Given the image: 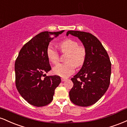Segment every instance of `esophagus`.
I'll list each match as a JSON object with an SVG mask.
<instances>
[{"label": "esophagus", "instance_id": "1", "mask_svg": "<svg viewBox=\"0 0 127 127\" xmlns=\"http://www.w3.org/2000/svg\"><path fill=\"white\" fill-rule=\"evenodd\" d=\"M67 79V78H62V81H63V82H64V81H66Z\"/></svg>", "mask_w": 127, "mask_h": 127}]
</instances>
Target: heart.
Returning a JSON list of instances; mask_svg holds the SVG:
<instances>
[{
	"label": "heart",
	"instance_id": "b5f03b06",
	"mask_svg": "<svg viewBox=\"0 0 127 127\" xmlns=\"http://www.w3.org/2000/svg\"><path fill=\"white\" fill-rule=\"evenodd\" d=\"M59 46L62 52L67 53L65 59L67 63L55 65L53 68V73L61 77L67 78L73 73L75 66L80 67L83 65L87 52L84 46H79L78 42L72 39H65L60 42ZM46 54L52 63L57 64L59 62V53L51 45L48 47Z\"/></svg>",
	"mask_w": 127,
	"mask_h": 127
}]
</instances>
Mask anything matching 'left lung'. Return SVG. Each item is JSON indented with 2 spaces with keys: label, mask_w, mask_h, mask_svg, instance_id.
Instances as JSON below:
<instances>
[{
  "label": "left lung",
  "mask_w": 127,
  "mask_h": 127,
  "mask_svg": "<svg viewBox=\"0 0 127 127\" xmlns=\"http://www.w3.org/2000/svg\"><path fill=\"white\" fill-rule=\"evenodd\" d=\"M68 34L78 37L87 52L82 68L71 79L73 87L69 92L71 101L87 107L95 104L105 94L110 84L111 63L107 52L95 36L90 33L70 30Z\"/></svg>",
  "instance_id": "1"
}]
</instances>
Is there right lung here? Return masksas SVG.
I'll return each mask as SVG.
<instances>
[{
  "mask_svg": "<svg viewBox=\"0 0 127 127\" xmlns=\"http://www.w3.org/2000/svg\"><path fill=\"white\" fill-rule=\"evenodd\" d=\"M63 32H41L19 52L15 63L16 87L21 97L32 105L42 107L49 104L62 81L59 76H43L51 70L46 54L49 42Z\"/></svg>",
  "mask_w": 127,
  "mask_h": 127,
  "instance_id": "1",
  "label": "right lung"
}]
</instances>
